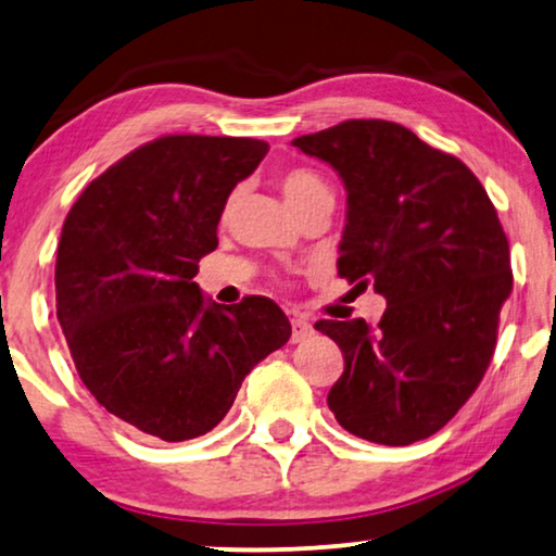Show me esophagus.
<instances>
[{
  "label": "esophagus",
  "mask_w": 556,
  "mask_h": 556,
  "mask_svg": "<svg viewBox=\"0 0 556 556\" xmlns=\"http://www.w3.org/2000/svg\"><path fill=\"white\" fill-rule=\"evenodd\" d=\"M314 334V327L309 319L304 317H292V344H300L304 339H309Z\"/></svg>",
  "instance_id": "esophagus-1"
}]
</instances>
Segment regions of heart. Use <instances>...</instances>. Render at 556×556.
Returning <instances> with one entry per match:
<instances>
[{
  "mask_svg": "<svg viewBox=\"0 0 556 556\" xmlns=\"http://www.w3.org/2000/svg\"><path fill=\"white\" fill-rule=\"evenodd\" d=\"M279 187L296 214L309 210L312 204L321 202V199H334L331 197L329 181L321 177L319 172H314L309 167L285 169L279 174ZM231 206H235V197L229 199L227 210H231Z\"/></svg>",
  "mask_w": 556,
  "mask_h": 556,
  "instance_id": "1",
  "label": "heart"
}]
</instances>
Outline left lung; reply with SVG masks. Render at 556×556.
Segmentation results:
<instances>
[{
    "instance_id": "8db88e82",
    "label": "left lung",
    "mask_w": 556,
    "mask_h": 556,
    "mask_svg": "<svg viewBox=\"0 0 556 556\" xmlns=\"http://www.w3.org/2000/svg\"><path fill=\"white\" fill-rule=\"evenodd\" d=\"M346 189L339 277L387 300L379 325L319 319L344 371L327 404L375 444L439 432L490 367L511 292L509 242L467 164L384 119H346L292 142Z\"/></svg>"
}]
</instances>
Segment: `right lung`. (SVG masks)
<instances>
[{
	"instance_id": "right-lung-1",
	"label": "right lung",
	"mask_w": 556,
	"mask_h": 556,
	"mask_svg": "<svg viewBox=\"0 0 556 556\" xmlns=\"http://www.w3.org/2000/svg\"><path fill=\"white\" fill-rule=\"evenodd\" d=\"M267 152L250 137H160L89 181L66 214L54 287L74 367L106 412L149 437L210 432L292 337L267 296L222 306L192 281L217 250L231 189Z\"/></svg>"
}]
</instances>
